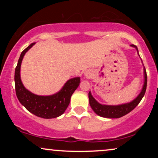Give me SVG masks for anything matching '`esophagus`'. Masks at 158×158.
<instances>
[{
    "instance_id": "esophagus-1",
    "label": "esophagus",
    "mask_w": 158,
    "mask_h": 158,
    "mask_svg": "<svg viewBox=\"0 0 158 158\" xmlns=\"http://www.w3.org/2000/svg\"><path fill=\"white\" fill-rule=\"evenodd\" d=\"M85 76L87 79H89V78H90V77H91V72L88 71H88H86L85 73Z\"/></svg>"
}]
</instances>
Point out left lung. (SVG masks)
<instances>
[{
  "instance_id": "obj_1",
  "label": "left lung",
  "mask_w": 158,
  "mask_h": 158,
  "mask_svg": "<svg viewBox=\"0 0 158 158\" xmlns=\"http://www.w3.org/2000/svg\"><path fill=\"white\" fill-rule=\"evenodd\" d=\"M131 47L135 48L138 52V50L135 45L131 44ZM139 55V53H138ZM146 86H147V75H146V69L144 68V84H143L142 90L137 97L131 102L125 104L119 105V106H106L99 103L91 95L90 91L88 93L89 97V103L92 109L97 115L100 117H106V118H119L125 116L126 114L131 112L137 105L139 104L141 99H143V96L146 93Z\"/></svg>"
}]
</instances>
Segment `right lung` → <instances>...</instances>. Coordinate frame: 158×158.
<instances>
[{"label":"right lung","mask_w":158,"mask_h":158,"mask_svg":"<svg viewBox=\"0 0 158 158\" xmlns=\"http://www.w3.org/2000/svg\"><path fill=\"white\" fill-rule=\"evenodd\" d=\"M35 43H32L23 50L18 61L15 71V85L16 96L19 102L30 113L39 117L52 119L64 114L70 102V97L80 83V78L70 79L65 83L58 93L50 96H39L31 93L22 84L20 75L21 64L25 53Z\"/></svg>","instance_id":"right-lung-1"}]
</instances>
